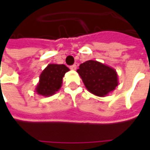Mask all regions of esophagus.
Returning <instances> with one entry per match:
<instances>
[{
  "label": "esophagus",
  "mask_w": 150,
  "mask_h": 150,
  "mask_svg": "<svg viewBox=\"0 0 150 150\" xmlns=\"http://www.w3.org/2000/svg\"><path fill=\"white\" fill-rule=\"evenodd\" d=\"M70 69H72V70H76L77 69V65H72V66L70 67Z\"/></svg>",
  "instance_id": "obj_1"
}]
</instances>
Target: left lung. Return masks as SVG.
I'll use <instances>...</instances> for the list:
<instances>
[{
	"label": "left lung",
	"instance_id": "8db88e82",
	"mask_svg": "<svg viewBox=\"0 0 150 150\" xmlns=\"http://www.w3.org/2000/svg\"><path fill=\"white\" fill-rule=\"evenodd\" d=\"M77 72L91 93L105 97L118 85L115 69L98 61L89 60L80 64Z\"/></svg>",
	"mask_w": 150,
	"mask_h": 150
}]
</instances>
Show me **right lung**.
Listing matches in <instances>:
<instances>
[{
  "label": "right lung",
  "mask_w": 150,
  "mask_h": 150,
  "mask_svg": "<svg viewBox=\"0 0 150 150\" xmlns=\"http://www.w3.org/2000/svg\"><path fill=\"white\" fill-rule=\"evenodd\" d=\"M69 68L64 64H48L39 77L36 93L44 97H50L60 89L62 78Z\"/></svg>",
  "instance_id": "1"
}]
</instances>
